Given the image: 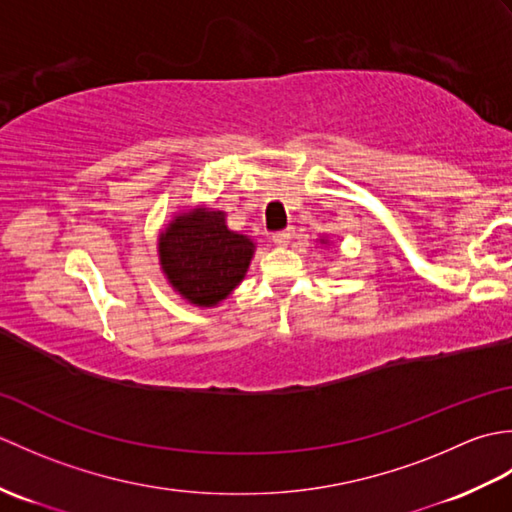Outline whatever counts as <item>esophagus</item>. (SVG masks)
Returning <instances> with one entry per match:
<instances>
[{
  "mask_svg": "<svg viewBox=\"0 0 512 512\" xmlns=\"http://www.w3.org/2000/svg\"><path fill=\"white\" fill-rule=\"evenodd\" d=\"M292 235H295V231H292V228H286V231H279V233L273 235V242H275L277 246H288Z\"/></svg>",
  "mask_w": 512,
  "mask_h": 512,
  "instance_id": "34e87169",
  "label": "esophagus"
}]
</instances>
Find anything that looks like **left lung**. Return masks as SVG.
I'll use <instances>...</instances> for the list:
<instances>
[{
  "label": "left lung",
  "instance_id": "obj_1",
  "mask_svg": "<svg viewBox=\"0 0 512 512\" xmlns=\"http://www.w3.org/2000/svg\"><path fill=\"white\" fill-rule=\"evenodd\" d=\"M319 242H321V244H325V246H328V239H325V237H323V239H319Z\"/></svg>",
  "mask_w": 512,
  "mask_h": 512
}]
</instances>
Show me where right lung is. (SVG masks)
Masks as SVG:
<instances>
[{
  "label": "right lung",
  "instance_id": "obj_1",
  "mask_svg": "<svg viewBox=\"0 0 512 512\" xmlns=\"http://www.w3.org/2000/svg\"><path fill=\"white\" fill-rule=\"evenodd\" d=\"M156 248L173 292L191 306L215 308L242 284L257 246L250 235L228 228L224 211L198 204L171 217Z\"/></svg>",
  "mask_w": 512,
  "mask_h": 512
}]
</instances>
